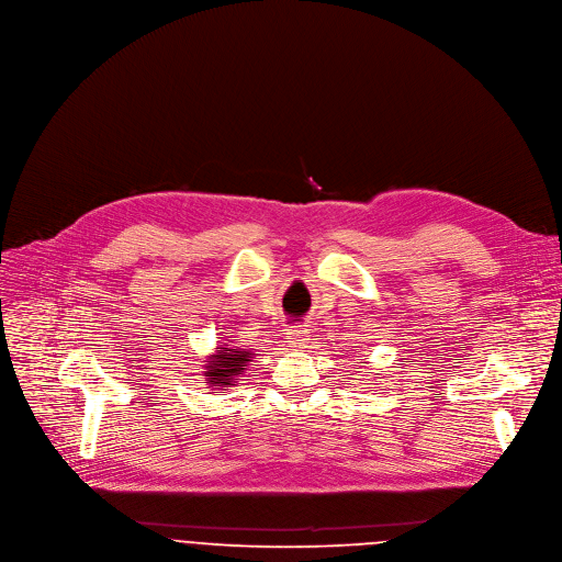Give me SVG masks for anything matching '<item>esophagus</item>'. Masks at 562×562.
Returning <instances> with one entry per match:
<instances>
[{"instance_id":"obj_1","label":"esophagus","mask_w":562,"mask_h":562,"mask_svg":"<svg viewBox=\"0 0 562 562\" xmlns=\"http://www.w3.org/2000/svg\"><path fill=\"white\" fill-rule=\"evenodd\" d=\"M286 342L291 347H304L310 342V329L302 327V325H293L289 331H286Z\"/></svg>"}]
</instances>
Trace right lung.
<instances>
[{
	"label": "right lung",
	"instance_id": "right-lung-1",
	"mask_svg": "<svg viewBox=\"0 0 562 562\" xmlns=\"http://www.w3.org/2000/svg\"><path fill=\"white\" fill-rule=\"evenodd\" d=\"M250 359L248 351H233V349H220L215 359L209 363V374L211 381L222 383V385H231V376L239 374L244 370V363Z\"/></svg>",
	"mask_w": 562,
	"mask_h": 562
}]
</instances>
